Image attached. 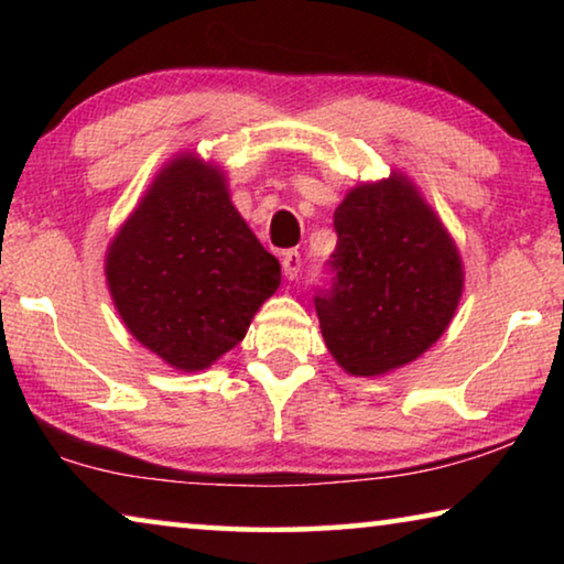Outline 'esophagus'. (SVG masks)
I'll list each match as a JSON object with an SVG mask.
<instances>
[{
	"label": "esophagus",
	"instance_id": "obj_1",
	"mask_svg": "<svg viewBox=\"0 0 564 564\" xmlns=\"http://www.w3.org/2000/svg\"><path fill=\"white\" fill-rule=\"evenodd\" d=\"M281 265H283V275L289 281H293V279H299V273H301V253L299 251H285L283 253V259H281Z\"/></svg>",
	"mask_w": 564,
	"mask_h": 564
}]
</instances>
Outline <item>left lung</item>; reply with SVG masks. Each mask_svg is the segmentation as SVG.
Segmentation results:
<instances>
[{
	"label": "left lung",
	"mask_w": 564,
	"mask_h": 564,
	"mask_svg": "<svg viewBox=\"0 0 564 564\" xmlns=\"http://www.w3.org/2000/svg\"><path fill=\"white\" fill-rule=\"evenodd\" d=\"M333 226L336 281L316 295L323 340L346 373L386 376L451 326L465 285L460 251L400 171L352 186Z\"/></svg>",
	"instance_id": "8db88e82"
}]
</instances>
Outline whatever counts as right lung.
Returning <instances> with one entry per match:
<instances>
[{
	"label": "right lung",
	"instance_id": "add662e5",
	"mask_svg": "<svg viewBox=\"0 0 564 564\" xmlns=\"http://www.w3.org/2000/svg\"><path fill=\"white\" fill-rule=\"evenodd\" d=\"M104 273L119 318L141 346L184 373L236 348L281 285L212 161L181 151L111 238Z\"/></svg>",
	"mask_w": 564,
	"mask_h": 564
}]
</instances>
